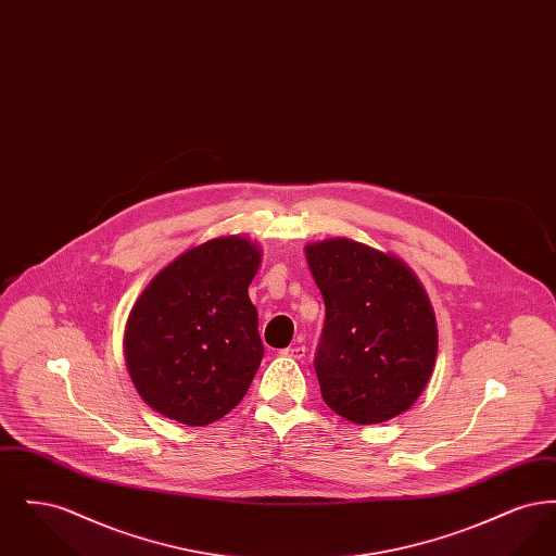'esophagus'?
Instances as JSON below:
<instances>
[{"instance_id":"1","label":"esophagus","mask_w":556,"mask_h":556,"mask_svg":"<svg viewBox=\"0 0 556 556\" xmlns=\"http://www.w3.org/2000/svg\"><path fill=\"white\" fill-rule=\"evenodd\" d=\"M306 354V345L295 344L281 350V356H288V358H302Z\"/></svg>"}]
</instances>
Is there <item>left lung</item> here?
Instances as JSON below:
<instances>
[{
	"mask_svg": "<svg viewBox=\"0 0 556 556\" xmlns=\"http://www.w3.org/2000/svg\"><path fill=\"white\" fill-rule=\"evenodd\" d=\"M304 254L325 300L315 358L323 400L352 424L402 415L424 394L438 356L419 277L396 254L350 238L313 241Z\"/></svg>",
	"mask_w": 556,
	"mask_h": 556,
	"instance_id": "1",
	"label": "left lung"
}]
</instances>
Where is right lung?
<instances>
[{"instance_id":"add662e5","label":"right lung","mask_w":556,"mask_h":556,"mask_svg":"<svg viewBox=\"0 0 556 556\" xmlns=\"http://www.w3.org/2000/svg\"><path fill=\"white\" fill-rule=\"evenodd\" d=\"M263 250L220 236L179 254L146 286L125 325V363L141 400L166 419L202 427L245 396L265 348L248 286Z\"/></svg>"}]
</instances>
